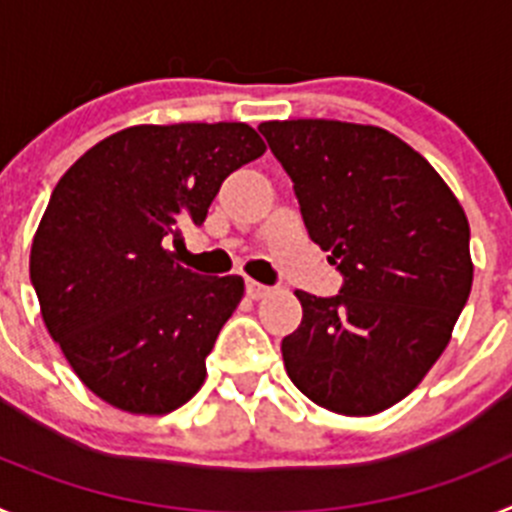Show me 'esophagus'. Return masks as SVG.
Segmentation results:
<instances>
[{
    "label": "esophagus",
    "instance_id": "obj_1",
    "mask_svg": "<svg viewBox=\"0 0 512 512\" xmlns=\"http://www.w3.org/2000/svg\"><path fill=\"white\" fill-rule=\"evenodd\" d=\"M269 292H271L269 287H264V284H259V282H253V279H248L246 282V295L251 297V300H261V297H266Z\"/></svg>",
    "mask_w": 512,
    "mask_h": 512
}]
</instances>
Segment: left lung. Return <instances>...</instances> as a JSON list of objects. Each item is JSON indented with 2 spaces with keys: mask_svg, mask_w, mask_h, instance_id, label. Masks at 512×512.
<instances>
[{
  "mask_svg": "<svg viewBox=\"0 0 512 512\" xmlns=\"http://www.w3.org/2000/svg\"><path fill=\"white\" fill-rule=\"evenodd\" d=\"M295 182L307 235L343 274L336 297L297 289L282 341L297 390L338 415H377L423 382L472 292L469 220L418 151L374 125H259Z\"/></svg>",
  "mask_w": 512,
  "mask_h": 512,
  "instance_id": "obj_1",
  "label": "left lung"
}]
</instances>
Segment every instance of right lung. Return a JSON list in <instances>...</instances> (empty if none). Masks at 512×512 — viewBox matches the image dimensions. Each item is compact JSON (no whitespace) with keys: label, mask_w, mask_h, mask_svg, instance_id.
Instances as JSON below:
<instances>
[{"label":"right lung","mask_w":512,"mask_h":512,"mask_svg":"<svg viewBox=\"0 0 512 512\" xmlns=\"http://www.w3.org/2000/svg\"><path fill=\"white\" fill-rule=\"evenodd\" d=\"M264 151L246 122L133 125L61 176L30 282L45 328L99 400L166 415L197 395L243 279L200 277L166 243L205 223L225 176Z\"/></svg>","instance_id":"right-lung-1"}]
</instances>
